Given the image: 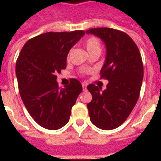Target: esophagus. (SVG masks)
Masks as SVG:
<instances>
[{"mask_svg":"<svg viewBox=\"0 0 161 161\" xmlns=\"http://www.w3.org/2000/svg\"><path fill=\"white\" fill-rule=\"evenodd\" d=\"M82 86H83V90H84V91H85V90L87 89V85H86V84H82Z\"/></svg>","mask_w":161,"mask_h":161,"instance_id":"obj_1","label":"esophagus"}]
</instances>
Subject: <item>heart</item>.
Masks as SVG:
<instances>
[{
  "label": "heart",
  "mask_w": 161,
  "mask_h": 161,
  "mask_svg": "<svg viewBox=\"0 0 161 161\" xmlns=\"http://www.w3.org/2000/svg\"><path fill=\"white\" fill-rule=\"evenodd\" d=\"M84 46L87 49L88 53H90V55L93 53L100 54L101 53V43L97 37L91 36L87 38L84 41Z\"/></svg>",
  "instance_id": "1"
}]
</instances>
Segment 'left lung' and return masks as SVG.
Here are the masks:
<instances>
[{
	"instance_id": "left-lung-1",
	"label": "left lung",
	"mask_w": 161,
	"mask_h": 161,
	"mask_svg": "<svg viewBox=\"0 0 161 161\" xmlns=\"http://www.w3.org/2000/svg\"><path fill=\"white\" fill-rule=\"evenodd\" d=\"M86 33L104 41L107 56L100 78L108 81L103 91L96 84L87 86L92 95L89 115L95 126L111 130L127 120L138 101L144 73L142 55L131 37L120 30L98 27Z\"/></svg>"
}]
</instances>
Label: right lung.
I'll return each mask as SVG.
<instances>
[{"label":"right lung","instance_id":"right-lung-1","mask_svg":"<svg viewBox=\"0 0 161 161\" xmlns=\"http://www.w3.org/2000/svg\"><path fill=\"white\" fill-rule=\"evenodd\" d=\"M85 32H49L27 40L16 61L20 97L33 120L43 128L56 130L69 121L71 108L83 88L71 78L64 89L57 74L66 68L67 54Z\"/></svg>","mask_w":161,"mask_h":161}]
</instances>
